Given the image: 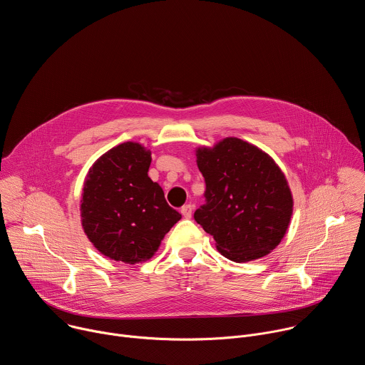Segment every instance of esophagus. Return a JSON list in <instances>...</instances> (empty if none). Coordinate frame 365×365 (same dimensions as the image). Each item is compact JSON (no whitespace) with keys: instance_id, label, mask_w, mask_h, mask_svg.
<instances>
[{"instance_id":"34e87169","label":"esophagus","mask_w":365,"mask_h":365,"mask_svg":"<svg viewBox=\"0 0 365 365\" xmlns=\"http://www.w3.org/2000/svg\"><path fill=\"white\" fill-rule=\"evenodd\" d=\"M192 211H193V206H192L190 203L183 205V206H182V210H180L182 215H183L185 218H190V217H192Z\"/></svg>"}]
</instances>
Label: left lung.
Returning a JSON list of instances; mask_svg holds the SVG:
<instances>
[{"label":"left lung","mask_w":365,"mask_h":365,"mask_svg":"<svg viewBox=\"0 0 365 365\" xmlns=\"http://www.w3.org/2000/svg\"><path fill=\"white\" fill-rule=\"evenodd\" d=\"M205 203L195 221L218 251L237 263L267 255L286 234L293 199L286 178L267 153L235 137L197 148Z\"/></svg>","instance_id":"obj_1"}]
</instances>
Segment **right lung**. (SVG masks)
I'll return each mask as SVG.
<instances>
[{"instance_id": "1", "label": "right lung", "mask_w": 365, "mask_h": 365, "mask_svg": "<svg viewBox=\"0 0 365 365\" xmlns=\"http://www.w3.org/2000/svg\"><path fill=\"white\" fill-rule=\"evenodd\" d=\"M151 154L138 143H123L89 169L81 200L82 227L98 251L137 264L151 258L182 218L147 172Z\"/></svg>"}]
</instances>
